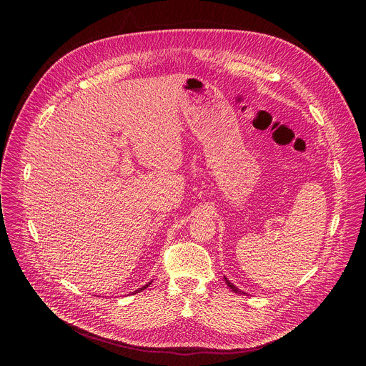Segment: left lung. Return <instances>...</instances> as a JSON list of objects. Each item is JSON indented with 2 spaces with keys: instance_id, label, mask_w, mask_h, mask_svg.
I'll return each instance as SVG.
<instances>
[{
  "instance_id": "8db88e82",
  "label": "left lung",
  "mask_w": 366,
  "mask_h": 366,
  "mask_svg": "<svg viewBox=\"0 0 366 366\" xmlns=\"http://www.w3.org/2000/svg\"><path fill=\"white\" fill-rule=\"evenodd\" d=\"M224 281H226V284H227V287H229V288H230V290H233V291H234V292H239V294H244V292H243V291H240V290H239V288H237V287H236V285H233V284H232V282H230V281H229V280H227V278H226V277H224Z\"/></svg>"
}]
</instances>
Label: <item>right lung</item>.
<instances>
[{"instance_id": "right-lung-1", "label": "right lung", "mask_w": 366, "mask_h": 366, "mask_svg": "<svg viewBox=\"0 0 366 366\" xmlns=\"http://www.w3.org/2000/svg\"><path fill=\"white\" fill-rule=\"evenodd\" d=\"M149 284H150V282H149ZM149 284H146V285H144V287H142V288H139V290H136V291H134V292H133V294H136V292H140V291H143V290H146V288H147V287H149Z\"/></svg>"}]
</instances>
